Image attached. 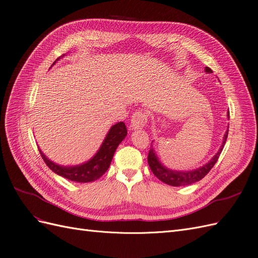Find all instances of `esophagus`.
I'll use <instances>...</instances> for the list:
<instances>
[{"instance_id":"34e87169","label":"esophagus","mask_w":258,"mask_h":258,"mask_svg":"<svg viewBox=\"0 0 258 258\" xmlns=\"http://www.w3.org/2000/svg\"><path fill=\"white\" fill-rule=\"evenodd\" d=\"M148 115L143 111H136L134 115L131 116L130 121V129L131 130H139L143 129L147 122Z\"/></svg>"}]
</instances>
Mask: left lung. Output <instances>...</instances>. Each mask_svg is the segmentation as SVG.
<instances>
[{
	"mask_svg": "<svg viewBox=\"0 0 258 258\" xmlns=\"http://www.w3.org/2000/svg\"><path fill=\"white\" fill-rule=\"evenodd\" d=\"M206 72L207 73H212V70L210 68L206 67ZM228 118H229V112L227 114ZM228 136V130L226 131V134L223 139V143L222 146L220 147V150L214 155V157L211 159L208 163L204 165L202 167L196 169V170H191V171H174V170H170L166 168L163 165H161V162L159 161L157 155H156L153 146L151 147L150 152H148L147 156V162L148 166H150L151 170L153 171V173L157 176L161 182L166 183L171 186H186V185H190L192 183H196L200 181L201 178H204L209 172L210 170L214 167L216 163L218 157L223 151L224 145L226 143V140H227Z\"/></svg>",
	"mask_w": 258,
	"mask_h": 258,
	"instance_id": "left-lung-1",
	"label": "left lung"
}]
</instances>
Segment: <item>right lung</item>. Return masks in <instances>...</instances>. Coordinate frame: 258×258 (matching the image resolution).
Segmentation results:
<instances>
[{"label": "right lung", "mask_w": 258, "mask_h": 258, "mask_svg": "<svg viewBox=\"0 0 258 258\" xmlns=\"http://www.w3.org/2000/svg\"><path fill=\"white\" fill-rule=\"evenodd\" d=\"M57 60H59V58ZM56 61L53 62V64L56 63ZM126 136L127 128L124 126V123L122 121L115 123L108 130L104 141L102 145L100 146L97 154L87 162H84L83 165L73 167H64L58 165V163H54L46 157L40 148H38V151H40V154L46 165L54 173L73 182L88 183L96 181V179H98L106 172V170L111 165V161L113 159L117 146L121 143Z\"/></svg>", "instance_id": "right-lung-1"}]
</instances>
